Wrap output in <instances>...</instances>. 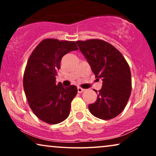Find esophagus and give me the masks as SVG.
Returning <instances> with one entry per match:
<instances>
[{"label": "esophagus", "mask_w": 156, "mask_h": 156, "mask_svg": "<svg viewBox=\"0 0 156 156\" xmlns=\"http://www.w3.org/2000/svg\"><path fill=\"white\" fill-rule=\"evenodd\" d=\"M84 91V89H82V88H81V87H78L77 88V91H78V93H82L83 91Z\"/></svg>", "instance_id": "34e87169"}]
</instances>
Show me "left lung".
Listing matches in <instances>:
<instances>
[{
	"label": "left lung",
	"mask_w": 156,
	"mask_h": 156,
	"mask_svg": "<svg viewBox=\"0 0 156 156\" xmlns=\"http://www.w3.org/2000/svg\"><path fill=\"white\" fill-rule=\"evenodd\" d=\"M91 66L96 78L103 81L94 103L89 105L91 114L108 120L120 114L131 92V74L122 54L108 42L99 39L76 42ZM97 79V80H99Z\"/></svg>",
	"instance_id": "1"
}]
</instances>
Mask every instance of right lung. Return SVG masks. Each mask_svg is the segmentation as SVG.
<instances>
[{"mask_svg": "<svg viewBox=\"0 0 156 156\" xmlns=\"http://www.w3.org/2000/svg\"><path fill=\"white\" fill-rule=\"evenodd\" d=\"M75 42L44 39L30 56L23 75V88L30 107L36 116L49 124L62 122L69 116L72 99L77 94L74 85L56 84L64 55L77 50Z\"/></svg>", "mask_w": 156, "mask_h": 156, "instance_id": "1", "label": "right lung"}]
</instances>
